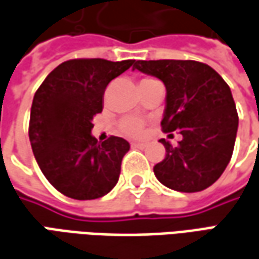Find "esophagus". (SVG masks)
I'll use <instances>...</instances> for the list:
<instances>
[{
  "label": "esophagus",
  "instance_id": "esophagus-1",
  "mask_svg": "<svg viewBox=\"0 0 259 259\" xmlns=\"http://www.w3.org/2000/svg\"><path fill=\"white\" fill-rule=\"evenodd\" d=\"M132 147H136V149H144V147H146V143L135 142V143H132Z\"/></svg>",
  "mask_w": 259,
  "mask_h": 259
}]
</instances>
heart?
Listing matches in <instances>:
<instances>
[{
    "label": "heart",
    "instance_id": "obj_1",
    "mask_svg": "<svg viewBox=\"0 0 259 259\" xmlns=\"http://www.w3.org/2000/svg\"><path fill=\"white\" fill-rule=\"evenodd\" d=\"M144 80H150V79L144 78L140 82H144ZM117 127L120 130V133L126 135V136L140 137L144 133V129H146V122L140 117H136V116H124L122 120L119 122Z\"/></svg>",
    "mask_w": 259,
    "mask_h": 259
}]
</instances>
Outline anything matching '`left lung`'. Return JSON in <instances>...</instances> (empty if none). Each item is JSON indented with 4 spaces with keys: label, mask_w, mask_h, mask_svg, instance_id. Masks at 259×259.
I'll use <instances>...</instances> for the list:
<instances>
[{
    "label": "left lung",
    "mask_w": 259,
    "mask_h": 259,
    "mask_svg": "<svg viewBox=\"0 0 259 259\" xmlns=\"http://www.w3.org/2000/svg\"><path fill=\"white\" fill-rule=\"evenodd\" d=\"M133 69L163 80L167 98L161 129L177 130V146L161 139L166 157L153 167L157 180L181 193H196L220 179L233 156L238 113L226 80L197 61H135Z\"/></svg>",
    "instance_id": "1"
}]
</instances>
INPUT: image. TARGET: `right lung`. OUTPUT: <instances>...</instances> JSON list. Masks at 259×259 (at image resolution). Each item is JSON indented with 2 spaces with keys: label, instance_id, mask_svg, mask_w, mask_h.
Segmentation results:
<instances>
[{
  "label": "right lung",
  "instance_id": "1",
  "mask_svg": "<svg viewBox=\"0 0 259 259\" xmlns=\"http://www.w3.org/2000/svg\"><path fill=\"white\" fill-rule=\"evenodd\" d=\"M132 65L133 59H70L58 65L35 92L29 142L44 176L63 196L95 200L119 180L129 142L110 136L100 143L91 132L93 116L103 109L106 86Z\"/></svg>",
  "mask_w": 259,
  "mask_h": 259
}]
</instances>
